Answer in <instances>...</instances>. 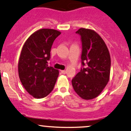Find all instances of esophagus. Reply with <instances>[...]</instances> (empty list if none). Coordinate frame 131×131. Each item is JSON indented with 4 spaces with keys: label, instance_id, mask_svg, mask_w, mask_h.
<instances>
[{
    "label": "esophagus",
    "instance_id": "esophagus-1",
    "mask_svg": "<svg viewBox=\"0 0 131 131\" xmlns=\"http://www.w3.org/2000/svg\"><path fill=\"white\" fill-rule=\"evenodd\" d=\"M61 73H63V74L67 73V71H65V70H61Z\"/></svg>",
    "mask_w": 131,
    "mask_h": 131
}]
</instances>
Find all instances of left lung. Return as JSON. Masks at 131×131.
Segmentation results:
<instances>
[{"label":"left lung","mask_w":131,"mask_h":131,"mask_svg":"<svg viewBox=\"0 0 131 131\" xmlns=\"http://www.w3.org/2000/svg\"><path fill=\"white\" fill-rule=\"evenodd\" d=\"M76 33L82 42V68L71 83L80 97L90 100L97 97L109 80L111 56L105 42L94 31L80 28Z\"/></svg>","instance_id":"1"}]
</instances>
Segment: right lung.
Segmentation results:
<instances>
[{"instance_id": "1", "label": "right lung", "mask_w": 131, "mask_h": 131, "mask_svg": "<svg viewBox=\"0 0 131 131\" xmlns=\"http://www.w3.org/2000/svg\"><path fill=\"white\" fill-rule=\"evenodd\" d=\"M60 34L54 29H41L33 33L22 49L18 64L19 78L34 98H44L54 89L58 70L48 64L52 45Z\"/></svg>"}]
</instances>
